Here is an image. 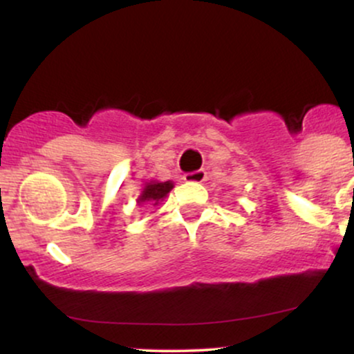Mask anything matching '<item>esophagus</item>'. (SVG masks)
<instances>
[{"instance_id": "1", "label": "esophagus", "mask_w": 354, "mask_h": 354, "mask_svg": "<svg viewBox=\"0 0 354 354\" xmlns=\"http://www.w3.org/2000/svg\"><path fill=\"white\" fill-rule=\"evenodd\" d=\"M183 180H185L186 183H203L206 180V171L205 169H198V171L186 173Z\"/></svg>"}]
</instances>
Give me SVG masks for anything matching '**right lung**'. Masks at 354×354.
I'll use <instances>...</instances> for the list:
<instances>
[{"label": "right lung", "instance_id": "add662e5", "mask_svg": "<svg viewBox=\"0 0 354 354\" xmlns=\"http://www.w3.org/2000/svg\"><path fill=\"white\" fill-rule=\"evenodd\" d=\"M173 181H149L146 183V186L141 191L140 198H138V203H153L154 206L160 201H163L166 196H168L169 191L173 189Z\"/></svg>", "mask_w": 354, "mask_h": 354}]
</instances>
